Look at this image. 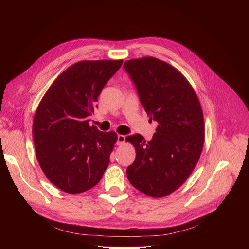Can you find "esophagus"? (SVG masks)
Instances as JSON below:
<instances>
[{
  "label": "esophagus",
  "instance_id": "esophagus-1",
  "mask_svg": "<svg viewBox=\"0 0 249 249\" xmlns=\"http://www.w3.org/2000/svg\"><path fill=\"white\" fill-rule=\"evenodd\" d=\"M124 141H125V136L118 135V137H117V144L118 145H122Z\"/></svg>",
  "mask_w": 249,
  "mask_h": 249
}]
</instances>
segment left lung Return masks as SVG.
Wrapping results in <instances>:
<instances>
[{"label":"left lung","instance_id":"8db88e82","mask_svg":"<svg viewBox=\"0 0 249 249\" xmlns=\"http://www.w3.org/2000/svg\"><path fill=\"white\" fill-rule=\"evenodd\" d=\"M124 69L149 120L158 124L150 141L140 134L126 137L136 149L126 176L140 192L163 197L178 190L199 159L204 143L202 109L191 84L170 64L149 56L127 60Z\"/></svg>","mask_w":249,"mask_h":249}]
</instances>
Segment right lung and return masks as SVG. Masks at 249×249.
<instances>
[{"instance_id": "obj_1", "label": "right lung", "mask_w": 249, "mask_h": 249, "mask_svg": "<svg viewBox=\"0 0 249 249\" xmlns=\"http://www.w3.org/2000/svg\"><path fill=\"white\" fill-rule=\"evenodd\" d=\"M123 60H84L63 71L36 110L33 134L37 161L47 178L69 194L83 193L103 178L117 141L114 131L90 126L88 117Z\"/></svg>"}]
</instances>
